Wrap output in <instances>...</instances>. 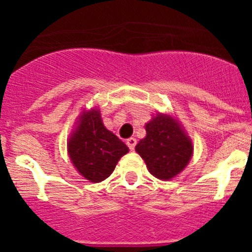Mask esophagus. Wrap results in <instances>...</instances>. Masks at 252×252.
<instances>
[{"label": "esophagus", "mask_w": 252, "mask_h": 252, "mask_svg": "<svg viewBox=\"0 0 252 252\" xmlns=\"http://www.w3.org/2000/svg\"><path fill=\"white\" fill-rule=\"evenodd\" d=\"M126 144H127L130 150H135V146H136V139H135V137H130V139H127Z\"/></svg>", "instance_id": "obj_1"}]
</instances>
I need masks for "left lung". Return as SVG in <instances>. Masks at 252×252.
Returning <instances> with one entry per match:
<instances>
[{"instance_id": "8db88e82", "label": "left lung", "mask_w": 252, "mask_h": 252, "mask_svg": "<svg viewBox=\"0 0 252 252\" xmlns=\"http://www.w3.org/2000/svg\"><path fill=\"white\" fill-rule=\"evenodd\" d=\"M146 137L135 150L145 160L154 177L168 180L187 166L193 153L192 141L174 119L158 115L146 124Z\"/></svg>"}]
</instances>
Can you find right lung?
Wrapping results in <instances>:
<instances>
[{
    "mask_svg": "<svg viewBox=\"0 0 252 252\" xmlns=\"http://www.w3.org/2000/svg\"><path fill=\"white\" fill-rule=\"evenodd\" d=\"M68 151L77 170L86 179L98 183L110 177L128 148L104 127L99 111L92 110L81 116L79 126L68 142Z\"/></svg>",
    "mask_w": 252,
    "mask_h": 252,
    "instance_id": "1",
    "label": "right lung"
}]
</instances>
